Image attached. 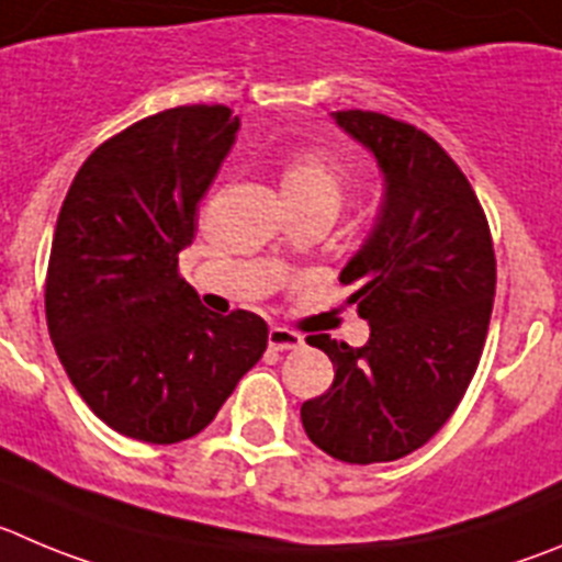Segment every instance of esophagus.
Here are the masks:
<instances>
[{
    "mask_svg": "<svg viewBox=\"0 0 562 562\" xmlns=\"http://www.w3.org/2000/svg\"><path fill=\"white\" fill-rule=\"evenodd\" d=\"M302 344H305V340H302V335L293 333V329H285V327H271L269 329V346L274 349V352L299 349Z\"/></svg>",
    "mask_w": 562,
    "mask_h": 562,
    "instance_id": "1",
    "label": "esophagus"
}]
</instances>
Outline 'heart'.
<instances>
[{
    "label": "heart",
    "mask_w": 562,
    "mask_h": 562,
    "mask_svg": "<svg viewBox=\"0 0 562 562\" xmlns=\"http://www.w3.org/2000/svg\"><path fill=\"white\" fill-rule=\"evenodd\" d=\"M349 169L324 146H302L291 151L282 166V193L288 204L316 202L338 210Z\"/></svg>",
    "instance_id": "obj_1"
}]
</instances>
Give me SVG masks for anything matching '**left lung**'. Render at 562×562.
<instances>
[{
	"mask_svg": "<svg viewBox=\"0 0 562 562\" xmlns=\"http://www.w3.org/2000/svg\"><path fill=\"white\" fill-rule=\"evenodd\" d=\"M333 115L374 151L385 196L340 271L349 305L371 324L369 344L307 338L333 360L335 380L302 405V427L329 458L387 463L449 422L480 366L496 293L494 240L474 188L438 140L374 110Z\"/></svg>",
	"mask_w": 562,
	"mask_h": 562,
	"instance_id": "obj_1",
	"label": "left lung"
}]
</instances>
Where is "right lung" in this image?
I'll use <instances>...</instances> for the list:
<instances>
[{
	"instance_id": "right-lung-1",
	"label": "right lung",
	"mask_w": 562,
	"mask_h": 562,
	"mask_svg": "<svg viewBox=\"0 0 562 562\" xmlns=\"http://www.w3.org/2000/svg\"><path fill=\"white\" fill-rule=\"evenodd\" d=\"M238 127L224 104L146 115L88 155L57 216L52 344L86 405L144 443L202 432L269 344L263 318L204 311L180 277L196 204Z\"/></svg>"
}]
</instances>
